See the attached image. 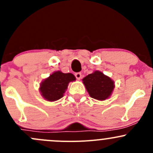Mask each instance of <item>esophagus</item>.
I'll list each match as a JSON object with an SVG mask.
<instances>
[{
	"mask_svg": "<svg viewBox=\"0 0 153 153\" xmlns=\"http://www.w3.org/2000/svg\"><path fill=\"white\" fill-rule=\"evenodd\" d=\"M75 77H76V78L78 80H80L81 78V72H77V73H75Z\"/></svg>",
	"mask_w": 153,
	"mask_h": 153,
	"instance_id": "34e87169",
	"label": "esophagus"
}]
</instances>
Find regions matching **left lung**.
Returning <instances> with one entry per match:
<instances>
[{"instance_id":"left-lung-1","label":"left lung","mask_w":153,"mask_h":153,"mask_svg":"<svg viewBox=\"0 0 153 153\" xmlns=\"http://www.w3.org/2000/svg\"><path fill=\"white\" fill-rule=\"evenodd\" d=\"M89 96L98 101H105L112 95L115 82L100 71H95L82 79Z\"/></svg>"}]
</instances>
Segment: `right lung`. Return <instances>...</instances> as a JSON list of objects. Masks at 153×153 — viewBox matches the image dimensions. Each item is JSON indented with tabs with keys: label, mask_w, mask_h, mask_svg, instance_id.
Instances as JSON below:
<instances>
[{
	"label": "right lung",
	"mask_w": 153,
	"mask_h": 153,
	"mask_svg": "<svg viewBox=\"0 0 153 153\" xmlns=\"http://www.w3.org/2000/svg\"><path fill=\"white\" fill-rule=\"evenodd\" d=\"M76 80L72 73L55 71L40 84L39 90L43 98L47 101H55L64 96L69 82Z\"/></svg>",
	"instance_id": "right-lung-1"
}]
</instances>
